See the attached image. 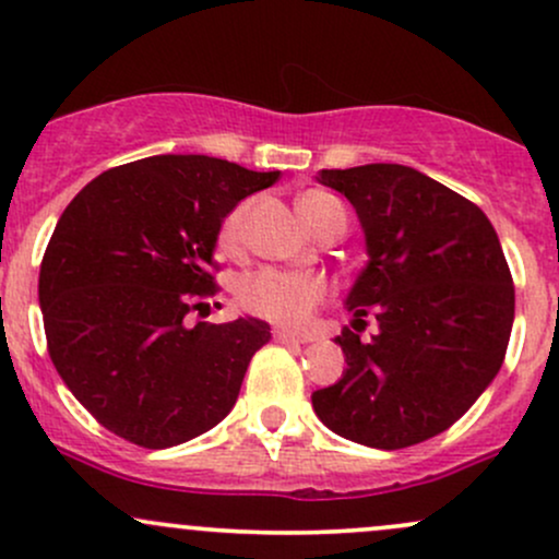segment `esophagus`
Wrapping results in <instances>:
<instances>
[{
	"mask_svg": "<svg viewBox=\"0 0 559 559\" xmlns=\"http://www.w3.org/2000/svg\"><path fill=\"white\" fill-rule=\"evenodd\" d=\"M273 338L278 344H307V342H310V336H301V333H294V331H286V329H275Z\"/></svg>",
	"mask_w": 559,
	"mask_h": 559,
	"instance_id": "esophagus-1",
	"label": "esophagus"
}]
</instances>
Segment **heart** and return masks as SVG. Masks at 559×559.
Here are the masks:
<instances>
[{
	"label": "heart",
	"mask_w": 559,
	"mask_h": 559,
	"mask_svg": "<svg viewBox=\"0 0 559 559\" xmlns=\"http://www.w3.org/2000/svg\"><path fill=\"white\" fill-rule=\"evenodd\" d=\"M333 207H342V204L329 194H320V191H310V194L299 199V215L310 228ZM247 215L249 202H243L226 217L221 228L223 249L239 247ZM325 294H329V284L320 275L278 271V267H262V271L243 275L239 288H236V297H239L243 310L281 325L307 323L312 312L318 310L320 301L325 299Z\"/></svg>",
	"instance_id": "1"
}]
</instances>
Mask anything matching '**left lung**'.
Returning a JSON list of instances; mask_svg holds the SVG:
<instances>
[{
  "label": "left lung",
  "instance_id": "1",
  "mask_svg": "<svg viewBox=\"0 0 559 559\" xmlns=\"http://www.w3.org/2000/svg\"><path fill=\"white\" fill-rule=\"evenodd\" d=\"M316 178L349 199L360 221L368 265L344 307L352 325L373 312L378 333L333 338L346 368L312 394V409L357 444H420L463 418L502 368L515 320L502 243L476 204L407 165Z\"/></svg>",
  "mask_w": 559,
  "mask_h": 559
}]
</instances>
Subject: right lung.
I'll list each match as a JSON object with an SVG mask.
<instances>
[{"label": "right lung", "instance_id": "right-lung-1", "mask_svg": "<svg viewBox=\"0 0 559 559\" xmlns=\"http://www.w3.org/2000/svg\"><path fill=\"white\" fill-rule=\"evenodd\" d=\"M281 170L157 155L105 170L57 221L38 273L49 357L107 431L168 449L234 409L271 325L186 323L213 292L223 221Z\"/></svg>", "mask_w": 559, "mask_h": 559}]
</instances>
